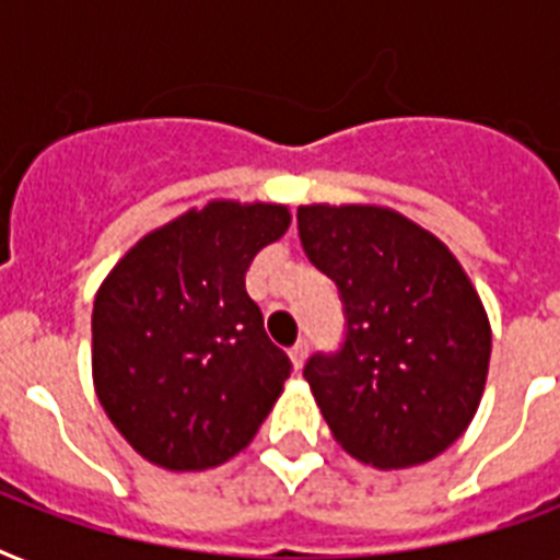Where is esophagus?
Masks as SVG:
<instances>
[{"label":"esophagus","instance_id":"34e87169","mask_svg":"<svg viewBox=\"0 0 560 560\" xmlns=\"http://www.w3.org/2000/svg\"><path fill=\"white\" fill-rule=\"evenodd\" d=\"M288 354H290V360H293V366L302 369V366H305V360H307V342L299 340L296 346L288 351Z\"/></svg>","mask_w":560,"mask_h":560}]
</instances>
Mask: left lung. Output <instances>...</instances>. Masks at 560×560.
<instances>
[{"mask_svg":"<svg viewBox=\"0 0 560 560\" xmlns=\"http://www.w3.org/2000/svg\"><path fill=\"white\" fill-rule=\"evenodd\" d=\"M307 258L337 281L349 331L307 360L316 407L342 451L383 470L424 465L474 421L491 323L447 246L386 206H299Z\"/></svg>","mask_w":560,"mask_h":560,"instance_id":"left-lung-1","label":"left lung"}]
</instances>
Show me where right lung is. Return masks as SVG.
<instances>
[{
    "instance_id": "add662e5",
    "label": "right lung",
    "mask_w": 560,
    "mask_h": 560,
    "mask_svg": "<svg viewBox=\"0 0 560 560\" xmlns=\"http://www.w3.org/2000/svg\"><path fill=\"white\" fill-rule=\"evenodd\" d=\"M290 226L281 202L211 200L127 249L92 307V383L142 459L223 465L284 392L288 354L264 331L244 276Z\"/></svg>"
}]
</instances>
